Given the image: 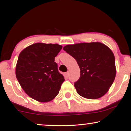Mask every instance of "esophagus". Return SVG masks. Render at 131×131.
I'll return each mask as SVG.
<instances>
[{
  "label": "esophagus",
  "instance_id": "esophagus-1",
  "mask_svg": "<svg viewBox=\"0 0 131 131\" xmlns=\"http://www.w3.org/2000/svg\"><path fill=\"white\" fill-rule=\"evenodd\" d=\"M65 76L66 77H68V76H69V72H66V73H65Z\"/></svg>",
  "mask_w": 131,
  "mask_h": 131
}]
</instances>
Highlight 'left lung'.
Masks as SVG:
<instances>
[{"mask_svg":"<svg viewBox=\"0 0 131 131\" xmlns=\"http://www.w3.org/2000/svg\"><path fill=\"white\" fill-rule=\"evenodd\" d=\"M63 49L76 59L80 69V77L74 83L78 94L90 99L103 96L116 75L112 50L99 42L70 44Z\"/></svg>","mask_w":131,"mask_h":131,"instance_id":"1","label":"left lung"}]
</instances>
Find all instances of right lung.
I'll return each instance as SVG.
<instances>
[{
    "label": "right lung",
    "mask_w": 131,
    "mask_h": 131,
    "mask_svg": "<svg viewBox=\"0 0 131 131\" xmlns=\"http://www.w3.org/2000/svg\"><path fill=\"white\" fill-rule=\"evenodd\" d=\"M62 48L57 44L37 43L19 54L16 77L26 94L35 100L47 102L58 94L65 79L54 61Z\"/></svg>",
    "instance_id": "1"
}]
</instances>
